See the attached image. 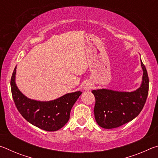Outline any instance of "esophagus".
Instances as JSON below:
<instances>
[{
	"mask_svg": "<svg viewBox=\"0 0 158 158\" xmlns=\"http://www.w3.org/2000/svg\"><path fill=\"white\" fill-rule=\"evenodd\" d=\"M90 89H91V84H86L84 85V89L85 90H89Z\"/></svg>",
	"mask_w": 158,
	"mask_h": 158,
	"instance_id": "obj_1",
	"label": "esophagus"
}]
</instances>
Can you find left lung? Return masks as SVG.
Returning a JSON list of instances; mask_svg holds the SVG:
<instances>
[{"label":"left lung","mask_w":158,"mask_h":158,"mask_svg":"<svg viewBox=\"0 0 158 158\" xmlns=\"http://www.w3.org/2000/svg\"><path fill=\"white\" fill-rule=\"evenodd\" d=\"M143 74L142 84L133 92L107 89L93 90L95 98V118L105 129L118 127L137 117L142 110L148 94L149 79L145 65L141 62Z\"/></svg>","instance_id":"obj_1"}]
</instances>
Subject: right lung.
Instances as JSON below:
<instances>
[{
  "label": "right lung",
  "instance_id": "add662e5",
  "mask_svg": "<svg viewBox=\"0 0 158 158\" xmlns=\"http://www.w3.org/2000/svg\"><path fill=\"white\" fill-rule=\"evenodd\" d=\"M16 67L10 80L13 100L17 110L28 122L42 130L53 132L60 129L69 118L71 109L82 93H68L56 100L40 102L31 100L20 92L15 84Z\"/></svg>",
  "mask_w": 158,
  "mask_h": 158
}]
</instances>
